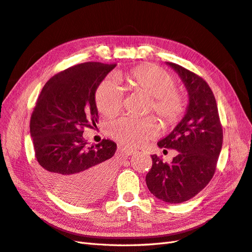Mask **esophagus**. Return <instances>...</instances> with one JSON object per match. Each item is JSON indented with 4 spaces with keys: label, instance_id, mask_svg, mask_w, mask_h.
<instances>
[{
    "label": "esophagus",
    "instance_id": "1",
    "mask_svg": "<svg viewBox=\"0 0 252 252\" xmlns=\"http://www.w3.org/2000/svg\"><path fill=\"white\" fill-rule=\"evenodd\" d=\"M125 151V153L126 154V156H133V154L136 153L137 151L135 149H131V148H127V147H124V149H122Z\"/></svg>",
    "mask_w": 252,
    "mask_h": 252
}]
</instances>
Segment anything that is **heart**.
I'll return each mask as SVG.
<instances>
[{"mask_svg":"<svg viewBox=\"0 0 252 252\" xmlns=\"http://www.w3.org/2000/svg\"><path fill=\"white\" fill-rule=\"evenodd\" d=\"M117 77L128 89L152 98L151 109L165 126L176 124L181 118L185 109L184 96L175 89V80L164 69L157 66H138L119 72ZM95 103L102 115L114 116L119 113L124 103L121 87L113 80L103 81L96 89ZM156 132L157 125L152 118L121 117L107 126L109 136L130 147L145 144Z\"/></svg>","mask_w":252,"mask_h":252,"instance_id":"heart-1","label":"heart"}]
</instances>
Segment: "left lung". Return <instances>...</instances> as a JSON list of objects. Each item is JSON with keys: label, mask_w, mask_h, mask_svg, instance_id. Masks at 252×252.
I'll return each mask as SVG.
<instances>
[{"label": "left lung", "mask_w": 252, "mask_h": 252, "mask_svg": "<svg viewBox=\"0 0 252 252\" xmlns=\"http://www.w3.org/2000/svg\"><path fill=\"white\" fill-rule=\"evenodd\" d=\"M166 64L183 82L189 104L181 121L158 143L159 148H171L178 154L170 164L151 156L146 184L162 201L181 203L195 197L214 176L222 147V128L215 96L206 82L177 63Z\"/></svg>", "instance_id": "obj_1"}]
</instances>
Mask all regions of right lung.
<instances>
[{"label": "right lung", "mask_w": 252, "mask_h": 252, "mask_svg": "<svg viewBox=\"0 0 252 252\" xmlns=\"http://www.w3.org/2000/svg\"><path fill=\"white\" fill-rule=\"evenodd\" d=\"M116 64L84 63L46 83L31 117V137L44 181L57 196L74 203L98 200L112 182L111 139L89 147L83 128L98 122L95 92Z\"/></svg>", "instance_id": "1"}]
</instances>
